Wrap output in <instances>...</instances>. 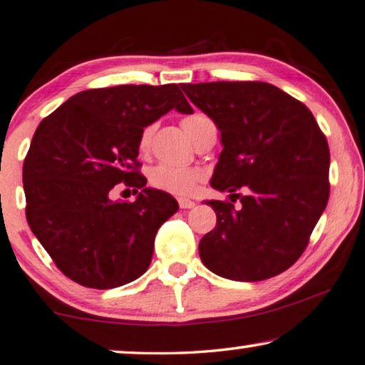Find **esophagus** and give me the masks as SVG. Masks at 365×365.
<instances>
[{"instance_id":"34e87169","label":"esophagus","mask_w":365,"mask_h":365,"mask_svg":"<svg viewBox=\"0 0 365 365\" xmlns=\"http://www.w3.org/2000/svg\"><path fill=\"white\" fill-rule=\"evenodd\" d=\"M178 202H179V207H181V209H192L195 205V202L191 199H179Z\"/></svg>"}]
</instances>
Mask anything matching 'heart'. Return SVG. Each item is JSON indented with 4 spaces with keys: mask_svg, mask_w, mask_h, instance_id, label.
Instances as JSON below:
<instances>
[{
    "mask_svg": "<svg viewBox=\"0 0 365 365\" xmlns=\"http://www.w3.org/2000/svg\"><path fill=\"white\" fill-rule=\"evenodd\" d=\"M181 126L195 143L205 130L214 126V121L205 113L195 112L184 117L181 120ZM153 133H155V125H148L141 130L138 138V150L143 155L150 150ZM202 179L204 171L200 168H176L170 165H158L151 168L150 173H148V182H150L151 187L174 195L191 194Z\"/></svg>",
    "mask_w": 365,
    "mask_h": 365,
    "instance_id": "b5f03b06",
    "label": "heart"
}]
</instances>
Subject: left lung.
Listing matches in <instances>:
<instances>
[{
    "label": "left lung",
    "instance_id": "obj_1",
    "mask_svg": "<svg viewBox=\"0 0 365 365\" xmlns=\"http://www.w3.org/2000/svg\"><path fill=\"white\" fill-rule=\"evenodd\" d=\"M219 126L224 150L210 186L241 199L209 200L214 230L199 242L210 272L258 282L303 255L329 199V146L304 103L267 82L181 83ZM240 187L249 192L237 195Z\"/></svg>",
    "mask_w": 365,
    "mask_h": 365
}]
</instances>
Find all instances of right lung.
Listing matches in <instances>:
<instances>
[{
    "instance_id": "right-lung-1",
    "label": "right lung",
    "mask_w": 365,
    "mask_h": 365,
    "mask_svg": "<svg viewBox=\"0 0 365 365\" xmlns=\"http://www.w3.org/2000/svg\"><path fill=\"white\" fill-rule=\"evenodd\" d=\"M173 108L192 113L176 83L91 88L39 123L23 165L26 219L72 282L110 289L150 267L158 229L179 205L145 187L138 138ZM117 183L142 192L133 203L112 201Z\"/></svg>"
}]
</instances>
